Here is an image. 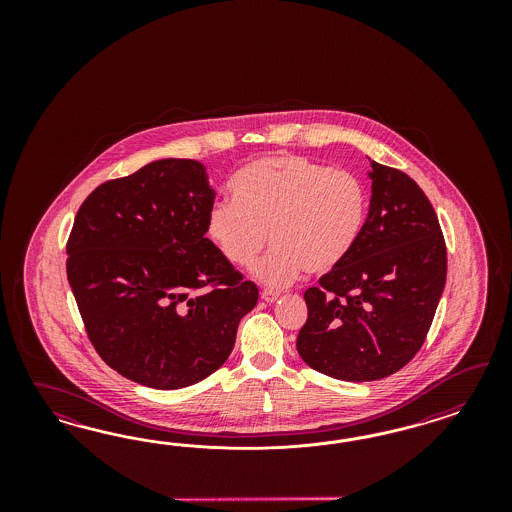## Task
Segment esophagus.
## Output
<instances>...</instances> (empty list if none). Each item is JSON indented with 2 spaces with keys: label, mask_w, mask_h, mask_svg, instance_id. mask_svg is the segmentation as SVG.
<instances>
[{
  "label": "esophagus",
  "mask_w": 512,
  "mask_h": 512,
  "mask_svg": "<svg viewBox=\"0 0 512 512\" xmlns=\"http://www.w3.org/2000/svg\"><path fill=\"white\" fill-rule=\"evenodd\" d=\"M279 296H281V293L274 291V289H264L263 293H261V298H263L264 302H268V304H274Z\"/></svg>",
  "instance_id": "obj_1"
}]
</instances>
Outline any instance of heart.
<instances>
[{
    "mask_svg": "<svg viewBox=\"0 0 512 512\" xmlns=\"http://www.w3.org/2000/svg\"><path fill=\"white\" fill-rule=\"evenodd\" d=\"M233 201H217L206 231L231 263L253 266L264 285L295 281L304 270L325 274L357 246L366 225L368 199L357 176L291 154L270 155L244 165L231 178Z\"/></svg>",
    "mask_w": 512,
    "mask_h": 512,
    "instance_id": "heart-1",
    "label": "heart"
}]
</instances>
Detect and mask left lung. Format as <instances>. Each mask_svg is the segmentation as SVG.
Wrapping results in <instances>:
<instances>
[{
  "mask_svg": "<svg viewBox=\"0 0 512 512\" xmlns=\"http://www.w3.org/2000/svg\"><path fill=\"white\" fill-rule=\"evenodd\" d=\"M372 199L351 255L304 293L296 351L341 381H377L419 353L447 279L434 206L405 172L370 161Z\"/></svg>",
  "mask_w": 512,
  "mask_h": 512,
  "instance_id": "1",
  "label": "left lung"
}]
</instances>
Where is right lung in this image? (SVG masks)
<instances>
[{
  "label": "right lung",
  "instance_id": "add662e5",
  "mask_svg": "<svg viewBox=\"0 0 512 512\" xmlns=\"http://www.w3.org/2000/svg\"><path fill=\"white\" fill-rule=\"evenodd\" d=\"M214 197L202 163L171 157L101 184L75 217L67 279L86 332L112 370L144 387L216 372L257 304V285L206 236Z\"/></svg>",
  "mask_w": 512,
  "mask_h": 512
}]
</instances>
